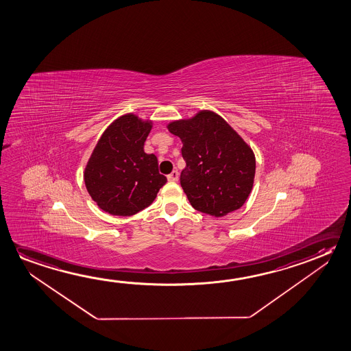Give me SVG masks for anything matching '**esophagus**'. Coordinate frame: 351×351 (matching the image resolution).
Returning <instances> with one entry per match:
<instances>
[{"label": "esophagus", "mask_w": 351, "mask_h": 351, "mask_svg": "<svg viewBox=\"0 0 351 351\" xmlns=\"http://www.w3.org/2000/svg\"><path fill=\"white\" fill-rule=\"evenodd\" d=\"M168 180L169 182H178L179 179V173L178 171H173L171 174H168L167 176Z\"/></svg>", "instance_id": "34e87169"}]
</instances>
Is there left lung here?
I'll use <instances>...</instances> for the list:
<instances>
[{
    "label": "left lung",
    "mask_w": 351,
    "mask_h": 351,
    "mask_svg": "<svg viewBox=\"0 0 351 351\" xmlns=\"http://www.w3.org/2000/svg\"><path fill=\"white\" fill-rule=\"evenodd\" d=\"M167 128L183 143L186 166L180 184L191 206L213 217L243 206L254 186L256 160L237 130L210 110L172 121Z\"/></svg>",
    "instance_id": "8db88e82"
}]
</instances>
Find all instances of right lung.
Wrapping results in <instances>:
<instances>
[{
    "mask_svg": "<svg viewBox=\"0 0 351 351\" xmlns=\"http://www.w3.org/2000/svg\"><path fill=\"white\" fill-rule=\"evenodd\" d=\"M154 122L125 113L102 133L84 169L91 199L113 216H133L150 206L167 178L144 143Z\"/></svg>",
    "mask_w": 351,
    "mask_h": 351,
    "instance_id": "obj_1",
    "label": "right lung"
}]
</instances>
